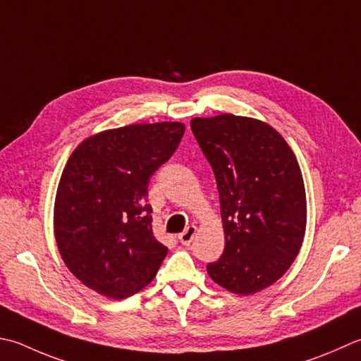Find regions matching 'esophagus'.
I'll use <instances>...</instances> for the list:
<instances>
[{"mask_svg":"<svg viewBox=\"0 0 361 361\" xmlns=\"http://www.w3.org/2000/svg\"><path fill=\"white\" fill-rule=\"evenodd\" d=\"M195 233H197V227H195V225H189V227L178 236L180 243H181L183 245H189L190 243H192Z\"/></svg>","mask_w":361,"mask_h":361,"instance_id":"obj_1","label":"esophagus"}]
</instances>
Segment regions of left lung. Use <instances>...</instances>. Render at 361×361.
<instances>
[{
    "instance_id": "1",
    "label": "left lung",
    "mask_w": 361,
    "mask_h": 361,
    "mask_svg": "<svg viewBox=\"0 0 361 361\" xmlns=\"http://www.w3.org/2000/svg\"><path fill=\"white\" fill-rule=\"evenodd\" d=\"M190 130L214 172L225 231L222 257L207 271L231 293H258L289 269L305 235L298 159L272 126L255 118L197 117Z\"/></svg>"
}]
</instances>
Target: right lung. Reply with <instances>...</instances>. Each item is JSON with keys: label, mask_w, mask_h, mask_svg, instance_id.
<instances>
[{"label": "right lung", "mask_w": 361, "mask_h": 361, "mask_svg": "<svg viewBox=\"0 0 361 361\" xmlns=\"http://www.w3.org/2000/svg\"><path fill=\"white\" fill-rule=\"evenodd\" d=\"M185 125H128L78 145L54 203L63 263L98 294L126 299L157 275L167 247L153 236L150 176L178 148Z\"/></svg>", "instance_id": "add662e5"}]
</instances>
